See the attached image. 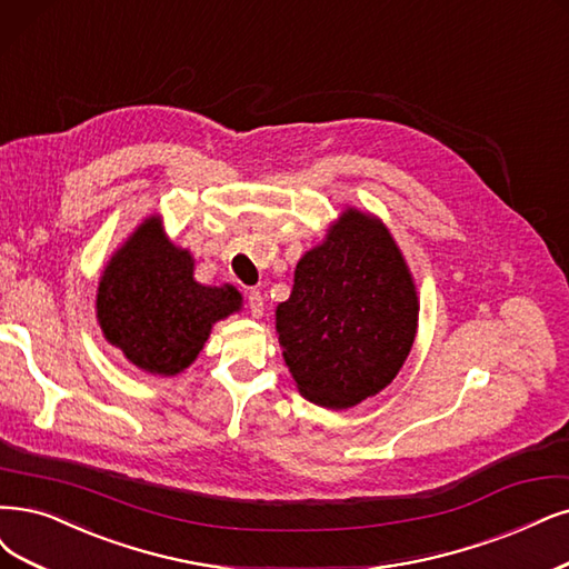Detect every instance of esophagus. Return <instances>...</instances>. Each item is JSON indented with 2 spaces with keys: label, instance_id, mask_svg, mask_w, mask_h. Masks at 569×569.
Returning <instances> with one entry per match:
<instances>
[{
  "label": "esophagus",
  "instance_id": "esophagus-1",
  "mask_svg": "<svg viewBox=\"0 0 569 569\" xmlns=\"http://www.w3.org/2000/svg\"><path fill=\"white\" fill-rule=\"evenodd\" d=\"M248 309H250V313H252V317H256V319L262 317V311H264V298H262L260 290H248Z\"/></svg>",
  "mask_w": 569,
  "mask_h": 569
}]
</instances>
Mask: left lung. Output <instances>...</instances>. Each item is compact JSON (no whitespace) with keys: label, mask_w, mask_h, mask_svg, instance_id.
Instances as JSON below:
<instances>
[{"label":"left lung","mask_w":569,"mask_h":569,"mask_svg":"<svg viewBox=\"0 0 569 569\" xmlns=\"http://www.w3.org/2000/svg\"><path fill=\"white\" fill-rule=\"evenodd\" d=\"M412 273L389 229L347 208L326 241L307 250L277 307L283 361L307 401L345 410L380 393L417 335Z\"/></svg>","instance_id":"1"}]
</instances>
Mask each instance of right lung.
<instances>
[{
  "mask_svg": "<svg viewBox=\"0 0 569 569\" xmlns=\"http://www.w3.org/2000/svg\"><path fill=\"white\" fill-rule=\"evenodd\" d=\"M241 309L234 286L194 281V258L144 218L104 267L96 311L104 340L136 368L173 377L194 363L213 323Z\"/></svg>",
  "mask_w": 569,
  "mask_h": 569,
  "instance_id": "right-lung-1",
  "label": "right lung"
}]
</instances>
